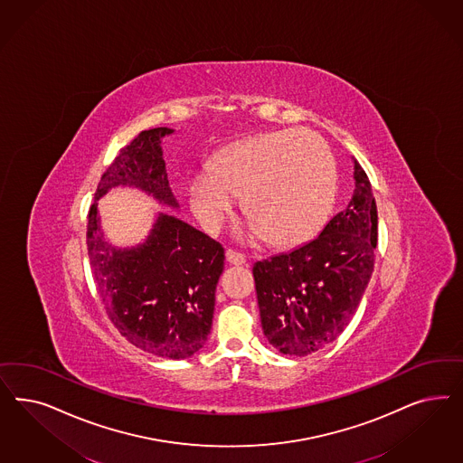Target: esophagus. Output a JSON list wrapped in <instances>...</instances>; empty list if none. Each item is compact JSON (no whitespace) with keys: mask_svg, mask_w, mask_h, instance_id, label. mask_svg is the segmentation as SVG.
Here are the masks:
<instances>
[{"mask_svg":"<svg viewBox=\"0 0 463 463\" xmlns=\"http://www.w3.org/2000/svg\"><path fill=\"white\" fill-rule=\"evenodd\" d=\"M224 257H226V262H228V264H233V266H241V264L245 262L243 254H240V252L233 250V249H226Z\"/></svg>","mask_w":463,"mask_h":463,"instance_id":"1","label":"esophagus"}]
</instances>
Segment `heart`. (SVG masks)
Here are the masks:
<instances>
[{"label": "heart", "instance_id": "obj_1", "mask_svg": "<svg viewBox=\"0 0 463 463\" xmlns=\"http://www.w3.org/2000/svg\"><path fill=\"white\" fill-rule=\"evenodd\" d=\"M337 168L312 131L255 136L222 151L195 177L189 201L206 232H218L240 197L249 216L243 235L295 247L312 239L332 208Z\"/></svg>", "mask_w": 463, "mask_h": 463}]
</instances>
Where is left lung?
<instances>
[{
    "instance_id": "1",
    "label": "left lung",
    "mask_w": 463,
    "mask_h": 463,
    "mask_svg": "<svg viewBox=\"0 0 463 463\" xmlns=\"http://www.w3.org/2000/svg\"><path fill=\"white\" fill-rule=\"evenodd\" d=\"M356 187L317 239L255 262L264 335L279 353L307 356L335 341L372 278L378 214L372 184L354 160Z\"/></svg>"
}]
</instances>
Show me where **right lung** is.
<instances>
[{"instance_id": "1", "label": "right lung", "mask_w": 463, "mask_h": 463, "mask_svg": "<svg viewBox=\"0 0 463 463\" xmlns=\"http://www.w3.org/2000/svg\"><path fill=\"white\" fill-rule=\"evenodd\" d=\"M170 133L168 128L141 131L120 148L100 177L95 199L116 185H135L177 208L160 146V139ZM87 245L105 312L120 335L166 359L189 358L204 345L223 272L224 250L216 240L162 213L145 243L120 250L104 239L93 203Z\"/></svg>"}]
</instances>
